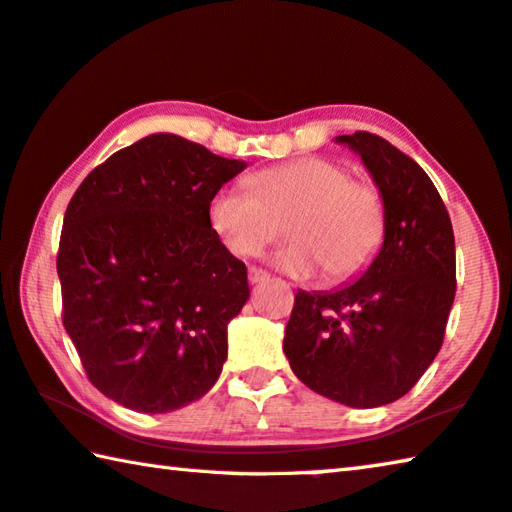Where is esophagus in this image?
Listing matches in <instances>:
<instances>
[{"label": "esophagus", "instance_id": "34e87169", "mask_svg": "<svg viewBox=\"0 0 512 512\" xmlns=\"http://www.w3.org/2000/svg\"><path fill=\"white\" fill-rule=\"evenodd\" d=\"M267 279V272L261 267H249V283H261Z\"/></svg>", "mask_w": 512, "mask_h": 512}]
</instances>
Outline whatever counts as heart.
<instances>
[{
  "label": "heart",
  "mask_w": 512,
  "mask_h": 512,
  "mask_svg": "<svg viewBox=\"0 0 512 512\" xmlns=\"http://www.w3.org/2000/svg\"><path fill=\"white\" fill-rule=\"evenodd\" d=\"M295 240L274 256L281 272L306 279L322 270L347 281L365 270L385 233L381 192L351 179L345 165L306 156L265 167L251 177V190L224 186L208 201V224L233 256H254L274 240L276 220H286Z\"/></svg>",
  "instance_id": "1"
}]
</instances>
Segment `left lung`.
I'll use <instances>...</instances> for the list:
<instances>
[{"mask_svg": "<svg viewBox=\"0 0 512 512\" xmlns=\"http://www.w3.org/2000/svg\"><path fill=\"white\" fill-rule=\"evenodd\" d=\"M372 174L383 245L354 283L295 295L283 351L297 379L351 408L404 397L429 370L456 295L454 229L420 165L367 131L338 136Z\"/></svg>", "mask_w": 512, "mask_h": 512, "instance_id": "8db88e82", "label": "left lung"}]
</instances>
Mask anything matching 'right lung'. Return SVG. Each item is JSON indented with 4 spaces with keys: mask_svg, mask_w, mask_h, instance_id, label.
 I'll return each instance as SVG.
<instances>
[{
    "mask_svg": "<svg viewBox=\"0 0 512 512\" xmlns=\"http://www.w3.org/2000/svg\"><path fill=\"white\" fill-rule=\"evenodd\" d=\"M245 167L152 133L97 165L67 204L63 326L90 383L124 408L170 413L220 379L249 283L208 224V201Z\"/></svg>",
    "mask_w": 512,
    "mask_h": 512,
    "instance_id": "obj_1",
    "label": "right lung"
}]
</instances>
